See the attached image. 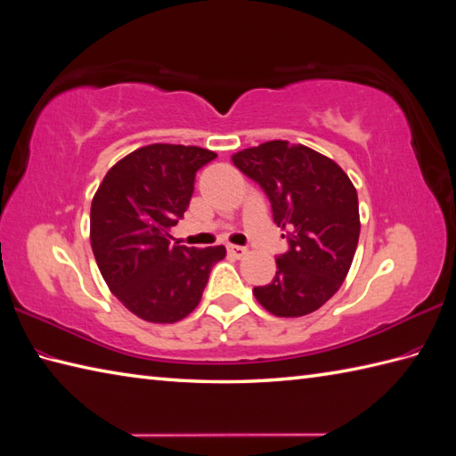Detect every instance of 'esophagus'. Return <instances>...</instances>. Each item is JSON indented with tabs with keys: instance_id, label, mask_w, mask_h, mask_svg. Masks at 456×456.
Segmentation results:
<instances>
[{
	"instance_id": "esophagus-1",
	"label": "esophagus",
	"mask_w": 456,
	"mask_h": 456,
	"mask_svg": "<svg viewBox=\"0 0 456 456\" xmlns=\"http://www.w3.org/2000/svg\"><path fill=\"white\" fill-rule=\"evenodd\" d=\"M227 250H229L231 256H235V258H242L247 254V248L239 247V245H227Z\"/></svg>"
}]
</instances>
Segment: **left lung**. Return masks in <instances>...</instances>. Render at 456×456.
Returning a JSON list of instances; mask_svg holds the SVG:
<instances>
[{
	"label": "left lung",
	"mask_w": 456,
	"mask_h": 456,
	"mask_svg": "<svg viewBox=\"0 0 456 456\" xmlns=\"http://www.w3.org/2000/svg\"><path fill=\"white\" fill-rule=\"evenodd\" d=\"M272 206L273 224L288 229V252L254 297L276 316L309 314L340 289L359 240V204L352 180L332 159L289 142H268L232 155ZM285 237V235H281Z\"/></svg>",
	"instance_id": "left-lung-1"
}]
</instances>
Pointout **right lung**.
I'll list each match as a JSON object with an SVG mask.
<instances>
[{
	"mask_svg": "<svg viewBox=\"0 0 456 456\" xmlns=\"http://www.w3.org/2000/svg\"><path fill=\"white\" fill-rule=\"evenodd\" d=\"M217 155L153 143L116 163L91 204V247L104 281L126 309L171 324L192 313L225 247H184L171 229L184 217L196 173Z\"/></svg>",
	"mask_w": 456,
	"mask_h": 456,
	"instance_id": "1",
	"label": "right lung"
}]
</instances>
